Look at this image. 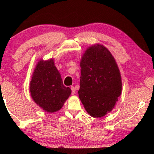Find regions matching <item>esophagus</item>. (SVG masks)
Returning <instances> with one entry per match:
<instances>
[{
  "mask_svg": "<svg viewBox=\"0 0 154 154\" xmlns=\"http://www.w3.org/2000/svg\"><path fill=\"white\" fill-rule=\"evenodd\" d=\"M71 90H72V94L73 95L75 93V88L74 86H71Z\"/></svg>",
  "mask_w": 154,
  "mask_h": 154,
  "instance_id": "34e87169",
  "label": "esophagus"
}]
</instances>
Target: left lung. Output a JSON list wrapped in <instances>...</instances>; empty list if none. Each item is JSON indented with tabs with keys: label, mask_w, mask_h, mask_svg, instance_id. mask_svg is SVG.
Listing matches in <instances>:
<instances>
[{
	"label": "left lung",
	"mask_w": 154,
	"mask_h": 154,
	"mask_svg": "<svg viewBox=\"0 0 154 154\" xmlns=\"http://www.w3.org/2000/svg\"><path fill=\"white\" fill-rule=\"evenodd\" d=\"M80 66L79 97L90 116L102 118L113 110L122 93L117 62L107 48L97 43L84 51Z\"/></svg>",
	"instance_id": "1"
}]
</instances>
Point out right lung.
I'll use <instances>...</instances> for the list:
<instances>
[{"label": "right lung", "instance_id": "add662e5", "mask_svg": "<svg viewBox=\"0 0 154 154\" xmlns=\"http://www.w3.org/2000/svg\"><path fill=\"white\" fill-rule=\"evenodd\" d=\"M30 92L32 100L43 110L54 113L62 109L71 95V90L63 85L54 58L40 59L34 69Z\"/></svg>", "mask_w": 154, "mask_h": 154}]
</instances>
